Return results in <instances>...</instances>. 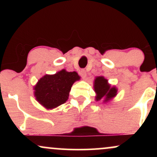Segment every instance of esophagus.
Wrapping results in <instances>:
<instances>
[{
	"mask_svg": "<svg viewBox=\"0 0 157 157\" xmlns=\"http://www.w3.org/2000/svg\"><path fill=\"white\" fill-rule=\"evenodd\" d=\"M80 76L82 77V79H86V70H84V69H82L80 71Z\"/></svg>",
	"mask_w": 157,
	"mask_h": 157,
	"instance_id": "34e87169",
	"label": "esophagus"
}]
</instances>
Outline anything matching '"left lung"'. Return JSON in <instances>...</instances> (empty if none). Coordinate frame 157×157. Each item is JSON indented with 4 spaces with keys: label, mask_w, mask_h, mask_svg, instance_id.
I'll return each mask as SVG.
<instances>
[{
    "label": "left lung",
    "mask_w": 157,
    "mask_h": 157,
    "mask_svg": "<svg viewBox=\"0 0 157 157\" xmlns=\"http://www.w3.org/2000/svg\"><path fill=\"white\" fill-rule=\"evenodd\" d=\"M94 89L96 93L95 100L100 101L102 99H104V103L110 102V100L117 94V88L111 86L107 79L103 76L95 77L94 81Z\"/></svg>",
    "instance_id": "left-lung-1"
}]
</instances>
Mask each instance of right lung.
I'll return each instance as SVG.
<instances>
[{
  "instance_id": "right-lung-1",
  "label": "right lung",
  "mask_w": 157,
  "mask_h": 157,
  "mask_svg": "<svg viewBox=\"0 0 157 157\" xmlns=\"http://www.w3.org/2000/svg\"><path fill=\"white\" fill-rule=\"evenodd\" d=\"M80 77L76 71L62 69L55 75H46L34 86L36 100L45 109L52 110L68 100L71 86Z\"/></svg>"
}]
</instances>
